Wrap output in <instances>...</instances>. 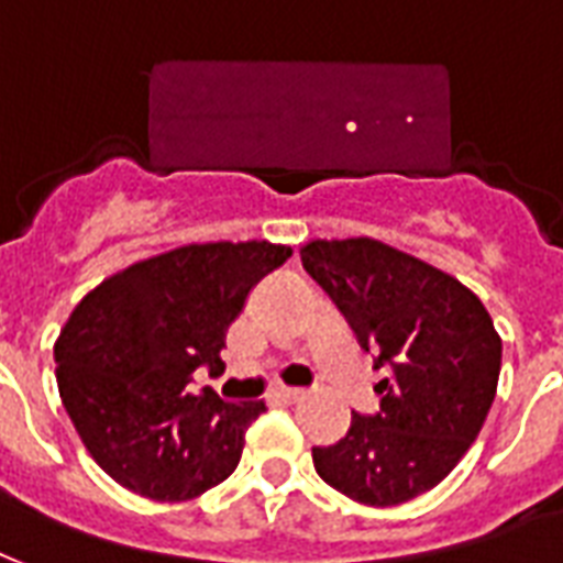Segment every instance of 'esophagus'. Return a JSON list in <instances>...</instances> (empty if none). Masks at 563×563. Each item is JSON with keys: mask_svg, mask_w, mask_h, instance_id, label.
<instances>
[{"mask_svg": "<svg viewBox=\"0 0 563 563\" xmlns=\"http://www.w3.org/2000/svg\"><path fill=\"white\" fill-rule=\"evenodd\" d=\"M273 395L282 397V400H299V397H302V388H297V386H285V383H282V386L273 388Z\"/></svg>", "mask_w": 563, "mask_h": 563, "instance_id": "obj_1", "label": "esophagus"}]
</instances>
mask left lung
Wrapping results in <instances>:
<instances>
[{"instance_id": "left-lung-1", "label": "left lung", "mask_w": 563, "mask_h": 563, "mask_svg": "<svg viewBox=\"0 0 563 563\" xmlns=\"http://www.w3.org/2000/svg\"><path fill=\"white\" fill-rule=\"evenodd\" d=\"M302 266L374 350L377 416H353L335 445L314 448L317 475L358 505L395 507L451 475L487 421L501 338L463 282L371 240H311Z\"/></svg>"}]
</instances>
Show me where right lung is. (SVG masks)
Returning a JSON list of instances; mask_svg holds the SVG:
<instances>
[{"label":"right lung","mask_w":563,"mask_h":563,"mask_svg":"<svg viewBox=\"0 0 563 563\" xmlns=\"http://www.w3.org/2000/svg\"><path fill=\"white\" fill-rule=\"evenodd\" d=\"M294 249L269 240L186 243L103 278L56 341L58 395L88 454L151 501H189L240 463L264 400L228 404L198 365H222L225 332L249 290Z\"/></svg>","instance_id":"1"}]
</instances>
